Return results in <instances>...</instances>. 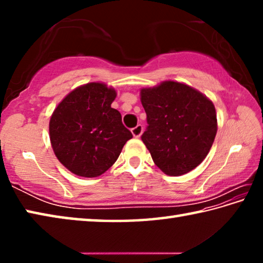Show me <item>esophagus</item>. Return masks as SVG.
<instances>
[{
  "instance_id": "34e87169",
  "label": "esophagus",
  "mask_w": 263,
  "mask_h": 263,
  "mask_svg": "<svg viewBox=\"0 0 263 263\" xmlns=\"http://www.w3.org/2000/svg\"><path fill=\"white\" fill-rule=\"evenodd\" d=\"M131 132H132V135H133V137H136V138H139L140 136H141V133H142V125H137L136 127H133L132 130H131Z\"/></svg>"
}]
</instances>
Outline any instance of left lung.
<instances>
[{
    "label": "left lung",
    "mask_w": 263,
    "mask_h": 263,
    "mask_svg": "<svg viewBox=\"0 0 263 263\" xmlns=\"http://www.w3.org/2000/svg\"><path fill=\"white\" fill-rule=\"evenodd\" d=\"M140 101L148 124L141 140L154 163L169 176L186 174L201 164L217 133L212 102L201 91L176 81L142 88Z\"/></svg>",
    "instance_id": "obj_1"
}]
</instances>
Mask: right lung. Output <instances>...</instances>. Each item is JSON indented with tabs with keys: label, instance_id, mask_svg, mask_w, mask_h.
I'll use <instances>...</instances> for the list:
<instances>
[{
	"label": "right lung",
	"instance_id": "right-lung-1",
	"mask_svg": "<svg viewBox=\"0 0 263 263\" xmlns=\"http://www.w3.org/2000/svg\"><path fill=\"white\" fill-rule=\"evenodd\" d=\"M117 92L101 82L75 88L53 111L50 140L58 160L73 174L97 177L112 166L132 133L111 108Z\"/></svg>",
	"mask_w": 263,
	"mask_h": 263
}]
</instances>
